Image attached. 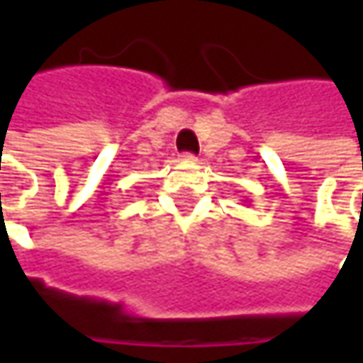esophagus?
Masks as SVG:
<instances>
[{
  "label": "esophagus",
  "mask_w": 363,
  "mask_h": 363,
  "mask_svg": "<svg viewBox=\"0 0 363 363\" xmlns=\"http://www.w3.org/2000/svg\"><path fill=\"white\" fill-rule=\"evenodd\" d=\"M179 161H184V163H194V161H196V155H194V153H182V155H179Z\"/></svg>",
  "instance_id": "34e87169"
}]
</instances>
